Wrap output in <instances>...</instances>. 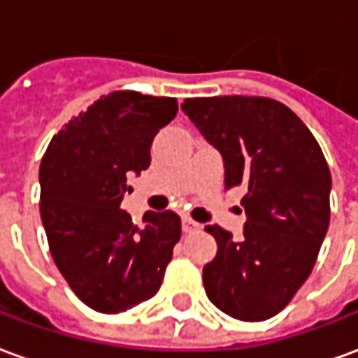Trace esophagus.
Wrapping results in <instances>:
<instances>
[{
	"mask_svg": "<svg viewBox=\"0 0 358 358\" xmlns=\"http://www.w3.org/2000/svg\"><path fill=\"white\" fill-rule=\"evenodd\" d=\"M197 228H199V224H197L195 220H192V218H187V217L182 218V230H184V232H186V234L195 232Z\"/></svg>",
	"mask_w": 358,
	"mask_h": 358,
	"instance_id": "obj_1",
	"label": "esophagus"
}]
</instances>
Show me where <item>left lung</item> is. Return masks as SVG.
Listing matches in <instances>:
<instances>
[{
    "instance_id": "left-lung-1",
    "label": "left lung",
    "mask_w": 358,
    "mask_h": 358,
    "mask_svg": "<svg viewBox=\"0 0 358 358\" xmlns=\"http://www.w3.org/2000/svg\"><path fill=\"white\" fill-rule=\"evenodd\" d=\"M182 110L222 155L224 187H243V238L210 224L217 257L203 266L210 303L259 322L292 301L315 266L330 224L331 176L315 136L268 97H195Z\"/></svg>"
}]
</instances>
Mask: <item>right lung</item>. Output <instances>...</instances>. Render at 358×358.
Wrapping results in <instances>:
<instances>
[{
    "instance_id": "1",
    "label": "right lung",
    "mask_w": 358,
    "mask_h": 358,
    "mask_svg": "<svg viewBox=\"0 0 358 358\" xmlns=\"http://www.w3.org/2000/svg\"><path fill=\"white\" fill-rule=\"evenodd\" d=\"M178 113L174 97L113 92L53 136L40 164V213L59 272L90 308L117 315L151 299L180 240L172 210L120 209L134 174L151 163L157 132Z\"/></svg>"
}]
</instances>
